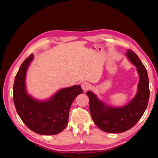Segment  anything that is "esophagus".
Masks as SVG:
<instances>
[{"instance_id": "obj_1", "label": "esophagus", "mask_w": 158, "mask_h": 158, "mask_svg": "<svg viewBox=\"0 0 158 158\" xmlns=\"http://www.w3.org/2000/svg\"><path fill=\"white\" fill-rule=\"evenodd\" d=\"M81 87H82V89L85 91L88 89H89V88L91 87V85L89 82H83L81 84Z\"/></svg>"}]
</instances>
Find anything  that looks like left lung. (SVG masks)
Listing matches in <instances>:
<instances>
[{
	"mask_svg": "<svg viewBox=\"0 0 158 158\" xmlns=\"http://www.w3.org/2000/svg\"><path fill=\"white\" fill-rule=\"evenodd\" d=\"M125 56L136 67L139 76L137 94L129 103L122 107H114L101 101L92 91H87L94 122L99 129L106 133H120L129 130L141 118L148 105V71L137 55L131 50H127Z\"/></svg>",
	"mask_w": 158,
	"mask_h": 158,
	"instance_id": "1",
	"label": "left lung"
}]
</instances>
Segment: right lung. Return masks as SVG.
<instances>
[{
	"label": "right lung",
	"instance_id": "1",
	"mask_svg": "<svg viewBox=\"0 0 158 158\" xmlns=\"http://www.w3.org/2000/svg\"><path fill=\"white\" fill-rule=\"evenodd\" d=\"M34 54L24 60L14 81L13 102L17 114L24 124L35 133L56 135L68 124L71 104L83 93L79 85L62 88L46 100H38L27 94L25 78Z\"/></svg>",
	"mask_w": 158,
	"mask_h": 158
}]
</instances>
